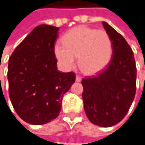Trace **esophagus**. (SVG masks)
Here are the masks:
<instances>
[{
  "label": "esophagus",
  "instance_id": "34e87169",
  "mask_svg": "<svg viewBox=\"0 0 145 145\" xmlns=\"http://www.w3.org/2000/svg\"><path fill=\"white\" fill-rule=\"evenodd\" d=\"M76 82H81L82 81V76H76Z\"/></svg>",
  "mask_w": 145,
  "mask_h": 145
}]
</instances>
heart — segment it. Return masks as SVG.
<instances>
[{
  "mask_svg": "<svg viewBox=\"0 0 145 145\" xmlns=\"http://www.w3.org/2000/svg\"><path fill=\"white\" fill-rule=\"evenodd\" d=\"M62 44H57L54 52L66 69H73L78 56V64L86 74H95L103 69L112 55V43L104 30L85 25L70 29L63 36Z\"/></svg>",
  "mask_w": 145,
  "mask_h": 145,
  "instance_id": "obj_1",
  "label": "heart"
}]
</instances>
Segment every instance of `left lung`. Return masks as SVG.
<instances>
[{
	"mask_svg": "<svg viewBox=\"0 0 145 145\" xmlns=\"http://www.w3.org/2000/svg\"><path fill=\"white\" fill-rule=\"evenodd\" d=\"M103 25L112 39L113 54L105 69L82 79V100L90 122L109 127L120 122L130 109L136 94L137 68L126 40L107 23Z\"/></svg>",
	"mask_w": 145,
	"mask_h": 145,
	"instance_id": "8db88e82",
	"label": "left lung"
}]
</instances>
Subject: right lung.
Instances as JSON below:
<instances>
[{
  "label": "right lung",
  "mask_w": 145,
  "mask_h": 145,
  "mask_svg": "<svg viewBox=\"0 0 145 145\" xmlns=\"http://www.w3.org/2000/svg\"><path fill=\"white\" fill-rule=\"evenodd\" d=\"M58 27L36 26L15 48L8 61V93L17 114L32 125L55 120L63 95L76 81L74 72L57 69L54 52Z\"/></svg>",
  "instance_id": "add662e5"
}]
</instances>
